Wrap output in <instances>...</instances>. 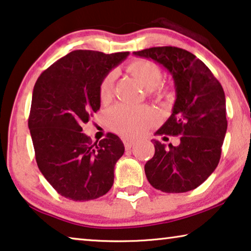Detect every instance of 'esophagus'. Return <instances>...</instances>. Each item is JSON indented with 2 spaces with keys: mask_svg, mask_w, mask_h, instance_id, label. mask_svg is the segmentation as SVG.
Listing matches in <instances>:
<instances>
[{
  "mask_svg": "<svg viewBox=\"0 0 251 251\" xmlns=\"http://www.w3.org/2000/svg\"><path fill=\"white\" fill-rule=\"evenodd\" d=\"M122 141H123V144H125L126 150H130V148H131L134 145V140L129 139V138H123Z\"/></svg>",
  "mask_w": 251,
  "mask_h": 251,
  "instance_id": "esophagus-1",
  "label": "esophagus"
}]
</instances>
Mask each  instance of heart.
<instances>
[{
  "label": "heart",
  "mask_w": 251,
  "mask_h": 251,
  "mask_svg": "<svg viewBox=\"0 0 251 251\" xmlns=\"http://www.w3.org/2000/svg\"><path fill=\"white\" fill-rule=\"evenodd\" d=\"M128 71L139 81L151 95L161 96L163 92L157 89L162 81V70L155 63L147 60H136L128 65ZM113 93V75H105L100 85V99L101 101L111 100ZM106 121L110 128L123 137H134L146 130L156 121L155 112L146 106H129L118 104L106 113Z\"/></svg>",
  "instance_id": "heart-1"
}]
</instances>
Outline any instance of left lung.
Instances as JSON below:
<instances>
[{"instance_id":"left-lung-1","label":"left lung","mask_w":251,"mask_h":251,"mask_svg":"<svg viewBox=\"0 0 251 251\" xmlns=\"http://www.w3.org/2000/svg\"><path fill=\"white\" fill-rule=\"evenodd\" d=\"M163 65L174 80L172 114L156 134L179 136V146L154 141L155 154L145 164L147 180L169 194L197 188L219 164L226 133V105L220 81L194 54L174 46L133 52Z\"/></svg>"}]
</instances>
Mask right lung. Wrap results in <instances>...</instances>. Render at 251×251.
<instances>
[{"instance_id": "right-lung-1", "label": "right lung", "mask_w": 251, "mask_h": 251, "mask_svg": "<svg viewBox=\"0 0 251 251\" xmlns=\"http://www.w3.org/2000/svg\"><path fill=\"white\" fill-rule=\"evenodd\" d=\"M128 55L72 50L34 86L28 126L36 162L57 194L71 201L96 199L113 186L114 166L125 152L121 139L108 132L92 144L81 131L100 107V81Z\"/></svg>"}]
</instances>
